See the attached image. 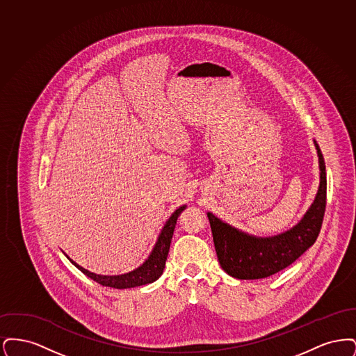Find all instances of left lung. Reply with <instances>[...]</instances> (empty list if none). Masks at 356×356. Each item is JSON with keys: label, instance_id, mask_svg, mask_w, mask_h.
I'll use <instances>...</instances> for the list:
<instances>
[{"label": "left lung", "instance_id": "1", "mask_svg": "<svg viewBox=\"0 0 356 356\" xmlns=\"http://www.w3.org/2000/svg\"><path fill=\"white\" fill-rule=\"evenodd\" d=\"M321 167V186L303 220L286 234L257 238L238 232L212 213L208 219L221 268L236 279H263L284 270L316 241L322 228L327 177L322 151L315 141Z\"/></svg>", "mask_w": 356, "mask_h": 356}]
</instances>
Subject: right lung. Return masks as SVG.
<instances>
[{"instance_id":"obj_1","label":"right lung","mask_w":356,"mask_h":356,"mask_svg":"<svg viewBox=\"0 0 356 356\" xmlns=\"http://www.w3.org/2000/svg\"><path fill=\"white\" fill-rule=\"evenodd\" d=\"M186 209V207H180L179 209H176L173 212V215L170 216V220L167 221V224L164 225L159 240L153 248L152 254H149L148 260L138 267L135 271L129 272V273H124L119 276H102V275H96L92 272L86 271L83 267H80L79 264H76L74 261H70L85 273L88 277L93 279L95 282H97L99 284H102L104 287L118 288V289H124V288L138 287V286H144V284H149L153 283L154 280H157L161 273L164 271L165 267V261H167V256L170 252V240L173 236V231L176 227V221L179 215Z\"/></svg>"}]
</instances>
